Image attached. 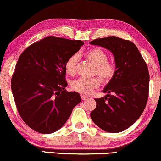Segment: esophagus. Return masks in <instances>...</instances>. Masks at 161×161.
<instances>
[{
	"label": "esophagus",
	"mask_w": 161,
	"mask_h": 161,
	"mask_svg": "<svg viewBox=\"0 0 161 161\" xmlns=\"http://www.w3.org/2000/svg\"><path fill=\"white\" fill-rule=\"evenodd\" d=\"M81 98H82V100H83V101H85V100L88 99V97L84 95H81Z\"/></svg>",
	"instance_id": "obj_1"
}]
</instances>
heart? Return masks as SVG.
Listing matches in <instances>:
<instances>
[{"instance_id":"obj_1","label":"heart","mask_w":161,"mask_h":161,"mask_svg":"<svg viewBox=\"0 0 161 161\" xmlns=\"http://www.w3.org/2000/svg\"><path fill=\"white\" fill-rule=\"evenodd\" d=\"M84 57L95 66L93 75H97L104 82H108L114 78L116 67L114 62L108 60V55L106 51L100 47H92L85 52ZM78 61L79 56L77 54L72 55L66 60L65 69L68 74L71 75L75 74ZM100 84L101 80L98 77L90 79L79 78L71 82V88L75 92L89 95L94 89L99 87Z\"/></svg>"}]
</instances>
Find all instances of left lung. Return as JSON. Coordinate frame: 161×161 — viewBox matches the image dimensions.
<instances>
[{
  "mask_svg": "<svg viewBox=\"0 0 161 161\" xmlns=\"http://www.w3.org/2000/svg\"><path fill=\"white\" fill-rule=\"evenodd\" d=\"M91 45L108 49L115 59L116 71L103 90L105 97L95 99L96 108L91 118L108 132L128 129L145 110L149 93L147 66L134 43L117 37L97 38Z\"/></svg>",
  "mask_w": 161,
  "mask_h": 161,
  "instance_id": "obj_1",
  "label": "left lung"
}]
</instances>
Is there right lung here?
Segmentation results:
<instances>
[{
	"instance_id": "1",
	"label": "right lung",
	"mask_w": 161,
	"mask_h": 161,
	"mask_svg": "<svg viewBox=\"0 0 161 161\" xmlns=\"http://www.w3.org/2000/svg\"><path fill=\"white\" fill-rule=\"evenodd\" d=\"M83 45L80 40L49 36L29 46L19 56L11 89L20 116L36 132H56L81 101L79 93L65 89V63Z\"/></svg>"
}]
</instances>
